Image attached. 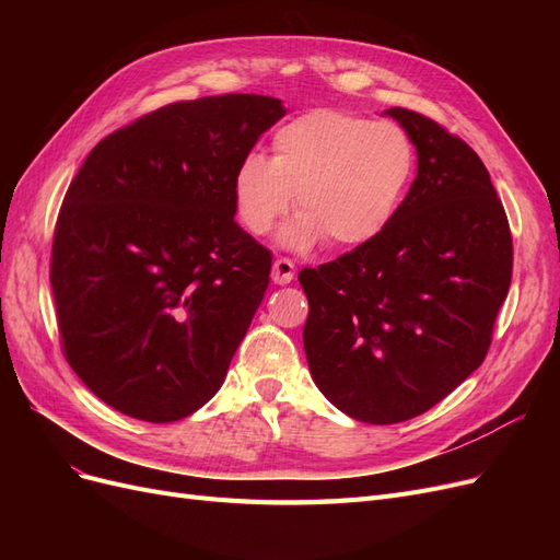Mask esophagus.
<instances>
[{
    "mask_svg": "<svg viewBox=\"0 0 560 560\" xmlns=\"http://www.w3.org/2000/svg\"><path fill=\"white\" fill-rule=\"evenodd\" d=\"M294 273H296L294 261L280 257V259L273 261V276H270V278H273L276 284H290L294 280Z\"/></svg>",
    "mask_w": 560,
    "mask_h": 560,
    "instance_id": "1",
    "label": "esophagus"
}]
</instances>
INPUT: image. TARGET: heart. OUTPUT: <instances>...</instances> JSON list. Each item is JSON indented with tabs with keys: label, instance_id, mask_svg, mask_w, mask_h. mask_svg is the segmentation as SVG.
<instances>
[{
	"label": "heart",
	"instance_id": "1",
	"mask_svg": "<svg viewBox=\"0 0 560 560\" xmlns=\"http://www.w3.org/2000/svg\"><path fill=\"white\" fill-rule=\"evenodd\" d=\"M416 163V144L401 126L313 109L276 130L270 159L243 156L233 173L235 217L247 233L266 235L294 196L299 217L284 229V245L360 247L393 222Z\"/></svg>",
	"mask_w": 560,
	"mask_h": 560
}]
</instances>
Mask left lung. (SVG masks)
Returning <instances> with one entry per match:
<instances>
[{"instance_id": "8db88e82", "label": "left lung", "mask_w": 560, "mask_h": 560, "mask_svg": "<svg viewBox=\"0 0 560 560\" xmlns=\"http://www.w3.org/2000/svg\"><path fill=\"white\" fill-rule=\"evenodd\" d=\"M385 114L418 151L409 194L376 241L299 273L311 376L338 411L371 425L425 413L481 366L514 266L477 151L418 112Z\"/></svg>"}]
</instances>
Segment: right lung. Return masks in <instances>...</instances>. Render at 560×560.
<instances>
[{
  "mask_svg": "<svg viewBox=\"0 0 560 560\" xmlns=\"http://www.w3.org/2000/svg\"><path fill=\"white\" fill-rule=\"evenodd\" d=\"M280 100H184L97 142L65 194L50 290L65 360L147 422L198 411L257 313L270 252L235 224L233 173Z\"/></svg>",
  "mask_w": 560,
  "mask_h": 560,
  "instance_id": "1",
  "label": "right lung"
}]
</instances>
